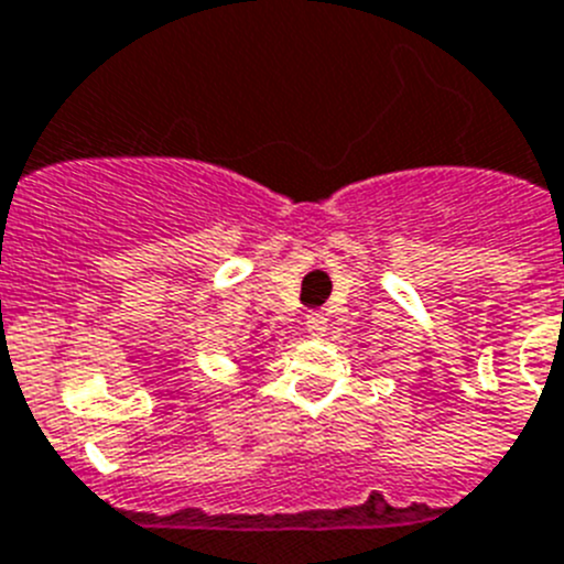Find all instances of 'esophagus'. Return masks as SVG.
Wrapping results in <instances>:
<instances>
[{"instance_id":"esophagus-1","label":"esophagus","mask_w":564,"mask_h":564,"mask_svg":"<svg viewBox=\"0 0 564 564\" xmlns=\"http://www.w3.org/2000/svg\"><path fill=\"white\" fill-rule=\"evenodd\" d=\"M306 332L312 334V337H326L328 332V317L323 312H312L306 317Z\"/></svg>"}]
</instances>
